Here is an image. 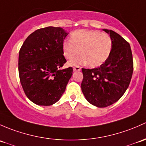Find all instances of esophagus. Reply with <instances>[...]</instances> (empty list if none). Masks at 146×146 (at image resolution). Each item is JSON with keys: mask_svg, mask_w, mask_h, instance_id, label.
I'll list each match as a JSON object with an SVG mask.
<instances>
[{"mask_svg": "<svg viewBox=\"0 0 146 146\" xmlns=\"http://www.w3.org/2000/svg\"><path fill=\"white\" fill-rule=\"evenodd\" d=\"M82 70V67H79V66H76V67H74L73 68V70L74 72H76V71H80V70Z\"/></svg>", "mask_w": 146, "mask_h": 146, "instance_id": "34e87169", "label": "esophagus"}]
</instances>
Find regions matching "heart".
Here are the masks:
<instances>
[{
  "label": "heart",
  "mask_w": 146,
  "mask_h": 146,
  "mask_svg": "<svg viewBox=\"0 0 146 146\" xmlns=\"http://www.w3.org/2000/svg\"><path fill=\"white\" fill-rule=\"evenodd\" d=\"M112 41L108 34L98 31L78 30L74 31L70 40L63 42L62 53L66 59L71 60L79 54L82 56L72 60L70 65L87 63L91 67L103 64L111 53Z\"/></svg>",
  "instance_id": "heart-1"
}]
</instances>
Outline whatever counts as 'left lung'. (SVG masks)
<instances>
[{"instance_id": "obj_1", "label": "left lung", "mask_w": 146, "mask_h": 146, "mask_svg": "<svg viewBox=\"0 0 146 146\" xmlns=\"http://www.w3.org/2000/svg\"><path fill=\"white\" fill-rule=\"evenodd\" d=\"M112 41L109 58L99 67L82 68V91L93 106L106 108L117 102L127 91L133 70L130 45L112 30L103 29Z\"/></svg>"}]
</instances>
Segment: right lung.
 Returning <instances> with one entry per match:
<instances>
[{"label":"right lung","instance_id":"add662e5","mask_svg":"<svg viewBox=\"0 0 146 146\" xmlns=\"http://www.w3.org/2000/svg\"><path fill=\"white\" fill-rule=\"evenodd\" d=\"M68 33L62 28L48 27L30 34L19 52L18 70L27 97L38 106L58 102L65 91L73 69H61L67 62L62 43Z\"/></svg>","mask_w":146,"mask_h":146}]
</instances>
